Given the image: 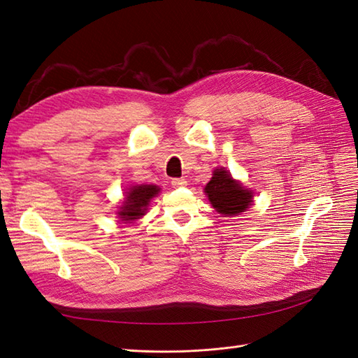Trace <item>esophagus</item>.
<instances>
[{
  "instance_id": "esophagus-1",
  "label": "esophagus",
  "mask_w": 358,
  "mask_h": 358,
  "mask_svg": "<svg viewBox=\"0 0 358 358\" xmlns=\"http://www.w3.org/2000/svg\"><path fill=\"white\" fill-rule=\"evenodd\" d=\"M187 179L183 178H176V179H171V187L173 188H182V187H187Z\"/></svg>"
}]
</instances>
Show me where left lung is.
Returning <instances> with one entry per match:
<instances>
[{"mask_svg": "<svg viewBox=\"0 0 358 358\" xmlns=\"http://www.w3.org/2000/svg\"><path fill=\"white\" fill-rule=\"evenodd\" d=\"M213 208L225 216H233L245 212L251 204L252 194L242 188L241 183L233 180L225 169H216L210 182L204 188Z\"/></svg>", "mask_w": 358, "mask_h": 358, "instance_id": "left-lung-1", "label": "left lung"}]
</instances>
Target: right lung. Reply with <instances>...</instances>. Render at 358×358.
Masks as SVG:
<instances>
[{"instance_id": "add662e5", "label": "right lung", "mask_w": 358, "mask_h": 358, "mask_svg": "<svg viewBox=\"0 0 358 358\" xmlns=\"http://www.w3.org/2000/svg\"><path fill=\"white\" fill-rule=\"evenodd\" d=\"M159 188L155 185H138L129 188V192H127V197L124 201V206L119 210V216L122 221H134L138 220L140 216H143L149 201L152 200Z\"/></svg>"}]
</instances>
